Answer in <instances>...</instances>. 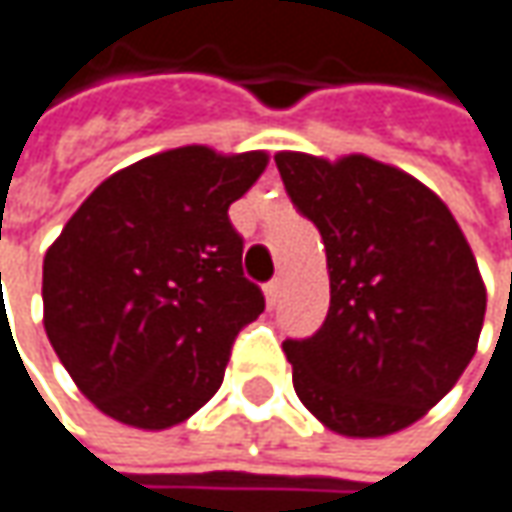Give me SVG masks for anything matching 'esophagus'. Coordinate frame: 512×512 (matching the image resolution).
I'll return each instance as SVG.
<instances>
[{
  "mask_svg": "<svg viewBox=\"0 0 512 512\" xmlns=\"http://www.w3.org/2000/svg\"><path fill=\"white\" fill-rule=\"evenodd\" d=\"M279 294H282V282H279V279H273V282H268V285H265V296H268L270 308L279 302Z\"/></svg>",
  "mask_w": 512,
  "mask_h": 512,
  "instance_id": "obj_1",
  "label": "esophagus"
}]
</instances>
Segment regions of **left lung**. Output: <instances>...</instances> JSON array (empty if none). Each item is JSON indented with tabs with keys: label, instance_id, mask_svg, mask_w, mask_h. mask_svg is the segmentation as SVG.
<instances>
[{
	"label": "left lung",
	"instance_id": "8db88e82",
	"mask_svg": "<svg viewBox=\"0 0 512 512\" xmlns=\"http://www.w3.org/2000/svg\"><path fill=\"white\" fill-rule=\"evenodd\" d=\"M320 230L331 305L311 340H285L305 409L345 438L421 421L473 360L487 288L455 216L415 175L343 155L276 152Z\"/></svg>",
	"mask_w": 512,
	"mask_h": 512
}]
</instances>
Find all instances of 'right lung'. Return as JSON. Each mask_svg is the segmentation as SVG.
<instances>
[{"mask_svg":"<svg viewBox=\"0 0 512 512\" xmlns=\"http://www.w3.org/2000/svg\"><path fill=\"white\" fill-rule=\"evenodd\" d=\"M268 152L190 143L109 175L42 262V322L77 389L112 421L161 432L216 395L230 345L265 311L227 210Z\"/></svg>","mask_w":512,"mask_h":512,"instance_id":"right-lung-1","label":"right lung"}]
</instances>
